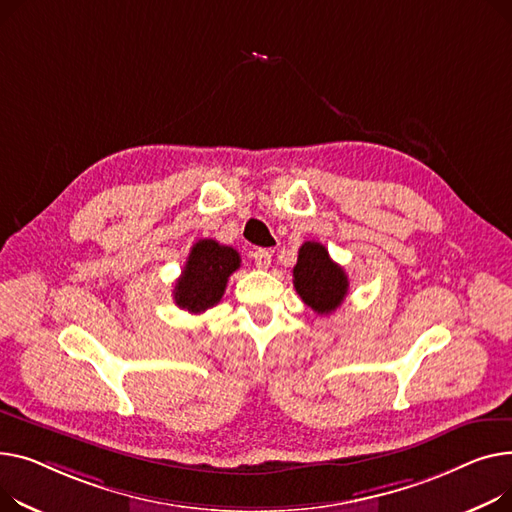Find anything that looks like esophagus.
Masks as SVG:
<instances>
[{
	"label": "esophagus",
	"instance_id": "obj_1",
	"mask_svg": "<svg viewBox=\"0 0 512 512\" xmlns=\"http://www.w3.org/2000/svg\"><path fill=\"white\" fill-rule=\"evenodd\" d=\"M252 256H254L256 268H260V270H266L270 266V260H273V252L266 250V248H258Z\"/></svg>",
	"mask_w": 512,
	"mask_h": 512
}]
</instances>
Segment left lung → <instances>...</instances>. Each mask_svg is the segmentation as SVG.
<instances>
[{"mask_svg":"<svg viewBox=\"0 0 512 512\" xmlns=\"http://www.w3.org/2000/svg\"><path fill=\"white\" fill-rule=\"evenodd\" d=\"M293 287L302 302L322 316L333 314L343 304L349 279L322 244L306 242L299 248L297 264L293 266Z\"/></svg>","mask_w":512,"mask_h":512,"instance_id":"1","label":"left lung"}]
</instances>
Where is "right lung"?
Returning a JSON list of instances; mask_svg holds the SVG:
<instances>
[{
	"mask_svg": "<svg viewBox=\"0 0 512 512\" xmlns=\"http://www.w3.org/2000/svg\"><path fill=\"white\" fill-rule=\"evenodd\" d=\"M239 262L242 258L231 246H221L215 239H198L190 250L182 277L175 283V304L190 314H202L217 306Z\"/></svg>",
	"mask_w": 512,
	"mask_h": 512,
	"instance_id": "add662e5",
	"label": "right lung"
}]
</instances>
